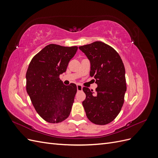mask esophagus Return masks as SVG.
<instances>
[{
  "mask_svg": "<svg viewBox=\"0 0 158 158\" xmlns=\"http://www.w3.org/2000/svg\"><path fill=\"white\" fill-rule=\"evenodd\" d=\"M76 87H77V90L78 91H82V85H80V84H77V85H76Z\"/></svg>",
  "mask_w": 158,
  "mask_h": 158,
  "instance_id": "obj_1",
  "label": "esophagus"
}]
</instances>
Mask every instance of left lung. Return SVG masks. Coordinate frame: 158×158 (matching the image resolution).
I'll use <instances>...</instances> for the list:
<instances>
[{
	"instance_id": "8db88e82",
	"label": "left lung",
	"mask_w": 158,
	"mask_h": 158,
	"mask_svg": "<svg viewBox=\"0 0 158 158\" xmlns=\"http://www.w3.org/2000/svg\"><path fill=\"white\" fill-rule=\"evenodd\" d=\"M90 62V76H94L96 92L84 87L83 107L89 120L104 125L120 113L127 91L125 69L118 52L102 41L79 47Z\"/></svg>"
}]
</instances>
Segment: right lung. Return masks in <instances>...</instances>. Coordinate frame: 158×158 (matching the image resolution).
I'll return each instance as SVG.
<instances>
[{
  "instance_id": "obj_1",
  "label": "right lung",
  "mask_w": 158,
  "mask_h": 158,
  "mask_svg": "<svg viewBox=\"0 0 158 158\" xmlns=\"http://www.w3.org/2000/svg\"><path fill=\"white\" fill-rule=\"evenodd\" d=\"M78 47L50 44L33 56L26 73V91L39 115L51 123L67 118L77 92L75 84L65 85L59 76L66 70Z\"/></svg>"
}]
</instances>
